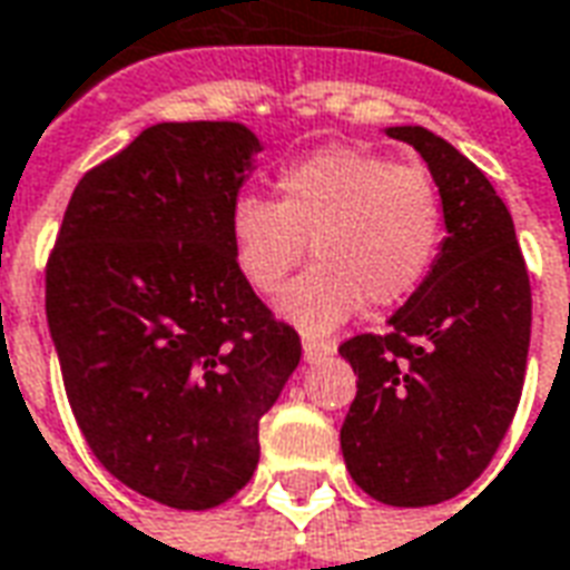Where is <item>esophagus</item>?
I'll return each mask as SVG.
<instances>
[{"mask_svg": "<svg viewBox=\"0 0 570 570\" xmlns=\"http://www.w3.org/2000/svg\"><path fill=\"white\" fill-rule=\"evenodd\" d=\"M334 352L336 346L331 340H309V336L303 340V361H306V364H318V361L331 358Z\"/></svg>", "mask_w": 570, "mask_h": 570, "instance_id": "esophagus-1", "label": "esophagus"}]
</instances>
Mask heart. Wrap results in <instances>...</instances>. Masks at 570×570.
I'll use <instances>...</instances> for the list:
<instances>
[{"instance_id":"heart-1","label":"heart","mask_w":570,"mask_h":570,"mask_svg":"<svg viewBox=\"0 0 570 570\" xmlns=\"http://www.w3.org/2000/svg\"><path fill=\"white\" fill-rule=\"evenodd\" d=\"M227 236L236 269L261 294L303 273L276 313L303 334H331L361 313L410 301L438 257L443 206L419 166L331 145L294 160L276 178V203L245 194L230 206Z\"/></svg>"}]
</instances>
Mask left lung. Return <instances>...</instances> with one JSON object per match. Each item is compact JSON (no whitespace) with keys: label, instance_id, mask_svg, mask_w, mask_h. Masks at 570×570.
<instances>
[{"label":"left lung","instance_id":"obj_1","mask_svg":"<svg viewBox=\"0 0 570 570\" xmlns=\"http://www.w3.org/2000/svg\"><path fill=\"white\" fill-rule=\"evenodd\" d=\"M422 154L440 190L443 243L389 334L340 346L358 394L340 428L352 480L392 507L455 498L485 471L517 413L531 288L517 227L492 181L425 127H385Z\"/></svg>","mask_w":570,"mask_h":570}]
</instances>
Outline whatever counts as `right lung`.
Returning a JSON list of instances; mask_svg holds the SVG:
<instances>
[{
    "label": "right lung",
    "mask_w": 570,
    "mask_h": 570,
    "mask_svg": "<svg viewBox=\"0 0 570 570\" xmlns=\"http://www.w3.org/2000/svg\"><path fill=\"white\" fill-rule=\"evenodd\" d=\"M261 151L236 120L154 124L78 181L48 261V327L87 446L176 510L252 480L261 416L301 364V336L257 301L227 236Z\"/></svg>",
    "instance_id": "right-lung-1"
}]
</instances>
